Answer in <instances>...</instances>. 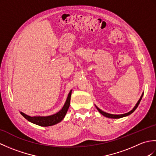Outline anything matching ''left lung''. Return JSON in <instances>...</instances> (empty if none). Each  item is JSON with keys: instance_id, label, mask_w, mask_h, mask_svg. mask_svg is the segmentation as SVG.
<instances>
[{"instance_id": "1", "label": "left lung", "mask_w": 156, "mask_h": 156, "mask_svg": "<svg viewBox=\"0 0 156 156\" xmlns=\"http://www.w3.org/2000/svg\"><path fill=\"white\" fill-rule=\"evenodd\" d=\"M143 95H144V92H143V93H142L140 98L139 99V101H137L136 105H135V107L133 108V109H132V110H131L129 112H127V113H125V114H121V115H113V114L107 113V112H104V111H102V110H101V109L99 108L98 107H97L96 105H95V107H96V108H97V110L98 111V112H100V113L102 114L103 116H105V117H106L111 118V119H119V118H122V117H127V116H128V115H131V113H133V112L135 111V109H136V108H137L138 105H139V104H140V101H141V100L142 97H143Z\"/></svg>"}]
</instances>
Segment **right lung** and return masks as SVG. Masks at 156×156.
I'll list each match as a JSON object with an SVG mask.
<instances>
[{
  "label": "right lung",
  "instance_id": "add662e5",
  "mask_svg": "<svg viewBox=\"0 0 156 156\" xmlns=\"http://www.w3.org/2000/svg\"><path fill=\"white\" fill-rule=\"evenodd\" d=\"M71 94L72 90L69 91L67 99H66L65 104L63 106L62 108L55 114L49 116H35V117H31V116L23 113V112L20 111V112L27 121L32 122V123L41 126V127H49V126L54 125L61 122L64 119L66 112H67L69 108V104H70Z\"/></svg>",
  "mask_w": 156,
  "mask_h": 156
}]
</instances>
